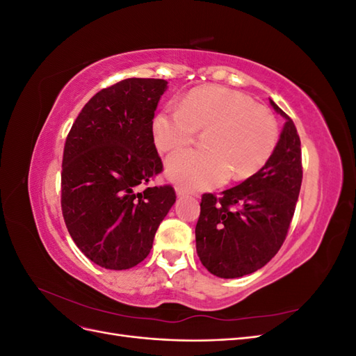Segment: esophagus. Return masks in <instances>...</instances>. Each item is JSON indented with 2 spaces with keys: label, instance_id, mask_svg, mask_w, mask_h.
I'll return each mask as SVG.
<instances>
[{
  "label": "esophagus",
  "instance_id": "34e87169",
  "mask_svg": "<svg viewBox=\"0 0 356 356\" xmlns=\"http://www.w3.org/2000/svg\"><path fill=\"white\" fill-rule=\"evenodd\" d=\"M175 191H177V196H178V197H182V196H187V195H188V191L184 190L182 187H177Z\"/></svg>",
  "mask_w": 356,
  "mask_h": 356
}]
</instances>
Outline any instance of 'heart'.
I'll return each mask as SVG.
<instances>
[{"instance_id": "b5f03b06", "label": "heart", "mask_w": 356, "mask_h": 356, "mask_svg": "<svg viewBox=\"0 0 356 356\" xmlns=\"http://www.w3.org/2000/svg\"><path fill=\"white\" fill-rule=\"evenodd\" d=\"M204 135L203 152L170 157L168 177L191 190L221 186L230 175L246 179L272 159L279 141L275 115L251 96L224 86L193 89L179 108H161L153 115L152 136L160 153L174 154Z\"/></svg>"}]
</instances>
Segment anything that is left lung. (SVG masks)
I'll use <instances>...</instances> for the list:
<instances>
[{
  "mask_svg": "<svg viewBox=\"0 0 356 356\" xmlns=\"http://www.w3.org/2000/svg\"><path fill=\"white\" fill-rule=\"evenodd\" d=\"M285 118L281 138L268 163L221 197L202 196L196 224V250L202 264L224 279L254 273L281 250L300 195V136L294 122L270 99Z\"/></svg>",
  "mask_w": 356,
  "mask_h": 356,
  "instance_id": "left-lung-1",
  "label": "left lung"
}]
</instances>
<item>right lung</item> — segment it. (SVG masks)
Listing matches in <instances>:
<instances>
[{"label": "right lung", "instance_id": "obj_1", "mask_svg": "<svg viewBox=\"0 0 356 356\" xmlns=\"http://www.w3.org/2000/svg\"><path fill=\"white\" fill-rule=\"evenodd\" d=\"M168 81L126 79L83 106L62 160V213L72 241L95 264L126 270L152 251L175 203L170 186L148 187L163 170L152 120Z\"/></svg>", "mask_w": 356, "mask_h": 356}]
</instances>
